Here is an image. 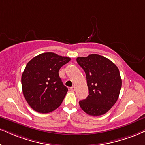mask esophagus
Masks as SVG:
<instances>
[{"label":"esophagus","instance_id":"esophagus-1","mask_svg":"<svg viewBox=\"0 0 145 145\" xmlns=\"http://www.w3.org/2000/svg\"><path fill=\"white\" fill-rule=\"evenodd\" d=\"M70 89H71V91H75V90H76V86H73L72 87H71V88H70Z\"/></svg>","mask_w":145,"mask_h":145}]
</instances>
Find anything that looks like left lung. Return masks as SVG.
<instances>
[{"label":"left lung","mask_w":145,"mask_h":145,"mask_svg":"<svg viewBox=\"0 0 145 145\" xmlns=\"http://www.w3.org/2000/svg\"><path fill=\"white\" fill-rule=\"evenodd\" d=\"M77 62L86 73L89 95L79 102L91 116H100L110 110L118 100L122 80L116 65L105 57L91 54L78 57Z\"/></svg>","instance_id":"left-lung-1"}]
</instances>
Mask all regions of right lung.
<instances>
[{"instance_id": "obj_1", "label": "right lung", "mask_w": 145, "mask_h": 145, "mask_svg": "<svg viewBox=\"0 0 145 145\" xmlns=\"http://www.w3.org/2000/svg\"><path fill=\"white\" fill-rule=\"evenodd\" d=\"M70 58L52 52L39 54L28 62L21 77L23 93L35 111L49 113L57 108L68 89L63 85L59 70Z\"/></svg>"}]
</instances>
